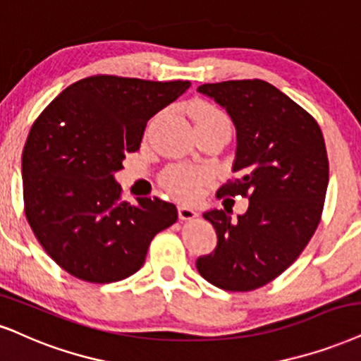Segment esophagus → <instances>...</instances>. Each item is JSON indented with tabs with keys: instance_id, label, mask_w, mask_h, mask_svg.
Returning <instances> with one entry per match:
<instances>
[{
	"instance_id": "1",
	"label": "esophagus",
	"mask_w": 361,
	"mask_h": 361,
	"mask_svg": "<svg viewBox=\"0 0 361 361\" xmlns=\"http://www.w3.org/2000/svg\"><path fill=\"white\" fill-rule=\"evenodd\" d=\"M195 216H197V212H195L192 207H189V206H179V219H182V221H190V219H194Z\"/></svg>"
}]
</instances>
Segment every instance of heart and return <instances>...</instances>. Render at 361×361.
Here are the masks:
<instances>
[{
  "instance_id": "obj_1",
  "label": "heart",
  "mask_w": 361,
  "mask_h": 361,
  "mask_svg": "<svg viewBox=\"0 0 361 361\" xmlns=\"http://www.w3.org/2000/svg\"><path fill=\"white\" fill-rule=\"evenodd\" d=\"M189 112L192 115L194 122H212V120H221V122H228L226 115L217 110L216 106L202 104V102H194L189 106ZM229 123V122H228ZM164 184L169 190L176 192L184 201H192L197 197L199 190H201L202 176L192 169L185 167H172L169 169L164 176Z\"/></svg>"
}]
</instances>
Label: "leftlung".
<instances>
[{"instance_id": "left-lung-1", "label": "left lung", "mask_w": 361, "mask_h": 361, "mask_svg": "<svg viewBox=\"0 0 361 361\" xmlns=\"http://www.w3.org/2000/svg\"><path fill=\"white\" fill-rule=\"evenodd\" d=\"M235 127V179L217 190L244 195L247 211L211 209L217 244L195 261L199 274L228 291H251L278 278L300 256L322 217L328 157L322 128L306 110L262 80H229L197 88Z\"/></svg>"}]
</instances>
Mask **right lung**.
Here are the masks:
<instances>
[{
    "mask_svg": "<svg viewBox=\"0 0 361 361\" xmlns=\"http://www.w3.org/2000/svg\"><path fill=\"white\" fill-rule=\"evenodd\" d=\"M190 87L97 75L66 87L31 127L21 157L31 229L60 268L88 283L137 273L154 235L177 221L157 197L120 199L115 173L147 122Z\"/></svg>",
    "mask_w": 361,
    "mask_h": 361,
    "instance_id": "obj_1",
    "label": "right lung"
}]
</instances>
